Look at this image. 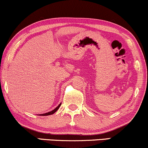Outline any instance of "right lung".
Listing matches in <instances>:
<instances>
[{"mask_svg": "<svg viewBox=\"0 0 148 148\" xmlns=\"http://www.w3.org/2000/svg\"><path fill=\"white\" fill-rule=\"evenodd\" d=\"M61 104H62V103H60V105H58V107L56 108V109H53V110H52V111H51L47 112V113H44V114H41V115H41V116H47V115H52V114H53L54 113H56V112L58 111V109H59L60 106H61Z\"/></svg>", "mask_w": 148, "mask_h": 148, "instance_id": "obj_1", "label": "right lung"}]
</instances>
